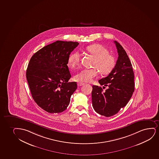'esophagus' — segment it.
Instances as JSON below:
<instances>
[{"label":"esophagus","mask_w":159,"mask_h":159,"mask_svg":"<svg viewBox=\"0 0 159 159\" xmlns=\"http://www.w3.org/2000/svg\"><path fill=\"white\" fill-rule=\"evenodd\" d=\"M77 84H78V86H81L82 85L84 84V83H82V82H78Z\"/></svg>","instance_id":"obj_1"}]
</instances>
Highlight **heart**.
Listing matches in <instances>:
<instances>
[{
  "mask_svg": "<svg viewBox=\"0 0 159 159\" xmlns=\"http://www.w3.org/2000/svg\"><path fill=\"white\" fill-rule=\"evenodd\" d=\"M86 51L95 58L92 69H83L75 75V79L80 82H90L98 75V70L101 75L109 74L115 65V59L109 53L108 49L104 46L96 44L88 46ZM80 53L75 52L69 58V63L72 67L78 66L81 61Z\"/></svg>",
  "mask_w": 159,
  "mask_h": 159,
  "instance_id": "1",
  "label": "heart"
}]
</instances>
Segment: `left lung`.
<instances>
[{
  "instance_id": "left-lung-1",
  "label": "left lung",
  "mask_w": 159,
  "mask_h": 159,
  "mask_svg": "<svg viewBox=\"0 0 159 159\" xmlns=\"http://www.w3.org/2000/svg\"><path fill=\"white\" fill-rule=\"evenodd\" d=\"M117 50L116 65L107 77L98 80L107 89L93 86V107L98 114L106 117L114 116L127 104L134 90V72L131 63L122 45L115 41Z\"/></svg>"
}]
</instances>
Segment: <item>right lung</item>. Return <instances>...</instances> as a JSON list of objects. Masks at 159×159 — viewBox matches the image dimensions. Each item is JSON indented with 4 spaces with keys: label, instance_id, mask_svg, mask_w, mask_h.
Masks as SVG:
<instances>
[{
    "label": "right lung",
    "instance_id": "right-lung-1",
    "mask_svg": "<svg viewBox=\"0 0 159 159\" xmlns=\"http://www.w3.org/2000/svg\"><path fill=\"white\" fill-rule=\"evenodd\" d=\"M79 43L57 41L34 53L30 59L26 78L31 96L39 107L51 114L66 110L77 88L67 64L71 52Z\"/></svg>",
    "mask_w": 159,
    "mask_h": 159
}]
</instances>
